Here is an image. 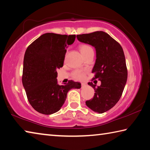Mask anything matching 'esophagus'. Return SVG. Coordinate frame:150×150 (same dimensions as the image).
Returning a JSON list of instances; mask_svg holds the SVG:
<instances>
[{
  "label": "esophagus",
  "mask_w": 150,
  "mask_h": 150,
  "mask_svg": "<svg viewBox=\"0 0 150 150\" xmlns=\"http://www.w3.org/2000/svg\"><path fill=\"white\" fill-rule=\"evenodd\" d=\"M85 87H87V84H86V83H81V87L85 88Z\"/></svg>",
  "instance_id": "obj_1"
}]
</instances>
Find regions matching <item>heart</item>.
<instances>
[{"instance_id":"1","label":"heart","mask_w":150,"mask_h":150,"mask_svg":"<svg viewBox=\"0 0 150 150\" xmlns=\"http://www.w3.org/2000/svg\"><path fill=\"white\" fill-rule=\"evenodd\" d=\"M79 50L81 54L83 55H83H85V54H87V53L91 52V51H93L92 47L89 46V45H86V44L81 45L79 46ZM84 76H85L84 73L81 71L77 70L73 73V77H74V78L76 79H78V80L83 79V77H84Z\"/></svg>"}]
</instances>
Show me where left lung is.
<instances>
[{
    "mask_svg": "<svg viewBox=\"0 0 150 150\" xmlns=\"http://www.w3.org/2000/svg\"><path fill=\"white\" fill-rule=\"evenodd\" d=\"M77 38L95 47L93 79H96L101 82L97 87L92 82L88 83L95 93L92 99L86 101V105L95 112L104 113L118 102L125 87L128 71L123 49L110 35L103 31L77 35Z\"/></svg>",
    "mask_w": 150,
    "mask_h": 150,
    "instance_id": "left-lung-1",
    "label": "left lung"
}]
</instances>
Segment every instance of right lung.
Returning a JSON list of instances; mask_svg holds the SVG:
<instances>
[{"label":"right lung","mask_w":150,"mask_h":150,"mask_svg":"<svg viewBox=\"0 0 150 150\" xmlns=\"http://www.w3.org/2000/svg\"><path fill=\"white\" fill-rule=\"evenodd\" d=\"M75 35L46 33L30 44L24 57L22 84L28 100L35 110L43 115L59 111L71 88H80L79 82L69 81L59 85L57 69L62 67L68 45Z\"/></svg>","instance_id":"obj_1"}]
</instances>
